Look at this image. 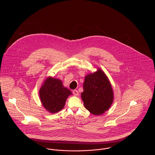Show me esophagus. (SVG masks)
Returning a JSON list of instances; mask_svg holds the SVG:
<instances>
[{
  "label": "esophagus",
  "mask_w": 155,
  "mask_h": 155,
  "mask_svg": "<svg viewBox=\"0 0 155 155\" xmlns=\"http://www.w3.org/2000/svg\"><path fill=\"white\" fill-rule=\"evenodd\" d=\"M73 94H74L75 96H78V92L77 90H74L73 91Z\"/></svg>",
  "instance_id": "esophagus-1"
}]
</instances>
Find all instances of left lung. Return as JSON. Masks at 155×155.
I'll return each mask as SVG.
<instances>
[{
	"label": "left lung",
	"instance_id": "left-lung-1",
	"mask_svg": "<svg viewBox=\"0 0 155 155\" xmlns=\"http://www.w3.org/2000/svg\"><path fill=\"white\" fill-rule=\"evenodd\" d=\"M81 97L85 108L94 115H101L110 107L113 92L110 83L101 70L87 75Z\"/></svg>",
	"mask_w": 155,
	"mask_h": 155
}]
</instances>
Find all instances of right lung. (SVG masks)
Returning <instances> with one entry per match:
<instances>
[{
	"mask_svg": "<svg viewBox=\"0 0 155 155\" xmlns=\"http://www.w3.org/2000/svg\"><path fill=\"white\" fill-rule=\"evenodd\" d=\"M71 94L69 89L63 87L58 79L48 78L39 90L42 105L51 113L61 110L64 106L67 97Z\"/></svg>",
	"mask_w": 155,
	"mask_h": 155,
	"instance_id": "right-lung-1",
	"label": "right lung"
}]
</instances>
